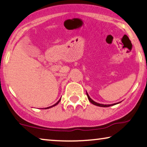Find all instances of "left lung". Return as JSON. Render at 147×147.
Here are the masks:
<instances>
[{
  "instance_id": "left-lung-1",
  "label": "left lung",
  "mask_w": 147,
  "mask_h": 147,
  "mask_svg": "<svg viewBox=\"0 0 147 147\" xmlns=\"http://www.w3.org/2000/svg\"><path fill=\"white\" fill-rule=\"evenodd\" d=\"M86 95H87L88 96V100L92 103L93 105H96V106H98V107H111V106H113V105H116V104H118L120 103V102H119V103H114V104H111V105H103V104H100V103H97V102H95L94 100H92V99L90 98V97L89 96V95H88V94L87 93V92H86Z\"/></svg>"
}]
</instances>
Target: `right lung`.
Here are the masks:
<instances>
[{"mask_svg":"<svg viewBox=\"0 0 147 147\" xmlns=\"http://www.w3.org/2000/svg\"><path fill=\"white\" fill-rule=\"evenodd\" d=\"M61 101V99H59V101H58L57 102V103H55V104H54V105H52V106H50V107H47V108H44V109H50V108H52V107H55V105H57L58 104V103H59V101Z\"/></svg>","mask_w":147,"mask_h":147,"instance_id":"right-lung-1","label":"right lung"}]
</instances>
